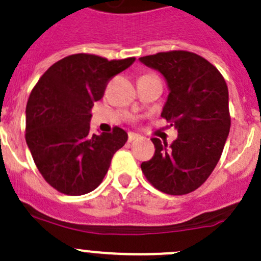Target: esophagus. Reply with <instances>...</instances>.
I'll return each instance as SVG.
<instances>
[{
  "label": "esophagus",
  "instance_id": "34e87169",
  "mask_svg": "<svg viewBox=\"0 0 261 261\" xmlns=\"http://www.w3.org/2000/svg\"><path fill=\"white\" fill-rule=\"evenodd\" d=\"M139 138H141V136H139V134L133 133V132H129V133H128V141L129 142L136 141V139H139Z\"/></svg>",
  "mask_w": 261,
  "mask_h": 261
}]
</instances>
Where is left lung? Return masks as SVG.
I'll list each match as a JSON object with an SVG mask.
<instances>
[{"instance_id":"obj_1","label":"left lung","mask_w":261,"mask_h":261,"mask_svg":"<svg viewBox=\"0 0 261 261\" xmlns=\"http://www.w3.org/2000/svg\"><path fill=\"white\" fill-rule=\"evenodd\" d=\"M139 61L166 79L170 92L161 117L177 129L170 146L152 138L156 149L142 162V172L166 194L194 192L215 170L229 133L226 81L212 63L192 51H161Z\"/></svg>"}]
</instances>
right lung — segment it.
I'll use <instances>...</instances> for the list:
<instances>
[{
    "label": "right lung",
    "mask_w": 261,
    "mask_h": 261,
    "mask_svg": "<svg viewBox=\"0 0 261 261\" xmlns=\"http://www.w3.org/2000/svg\"><path fill=\"white\" fill-rule=\"evenodd\" d=\"M134 61L72 54L49 67L33 89L25 139L44 180L59 193L84 195L96 189L127 142V132L119 127L91 136L90 120L108 82Z\"/></svg>",
    "instance_id": "add662e5"
}]
</instances>
